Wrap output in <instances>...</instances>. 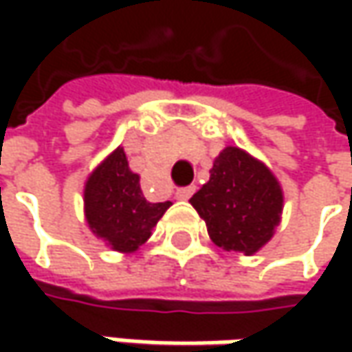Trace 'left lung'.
Segmentation results:
<instances>
[{"instance_id": "1", "label": "left lung", "mask_w": 352, "mask_h": 352, "mask_svg": "<svg viewBox=\"0 0 352 352\" xmlns=\"http://www.w3.org/2000/svg\"><path fill=\"white\" fill-rule=\"evenodd\" d=\"M139 180L119 146L89 174L84 188V213L89 229L119 252L141 249L170 208V201H148Z\"/></svg>"}]
</instances>
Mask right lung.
I'll return each mask as SVG.
<instances>
[{"label": "right lung", "mask_w": 352, "mask_h": 352, "mask_svg": "<svg viewBox=\"0 0 352 352\" xmlns=\"http://www.w3.org/2000/svg\"><path fill=\"white\" fill-rule=\"evenodd\" d=\"M190 204L217 247L254 254L274 235L284 197L270 170L245 151L227 146L213 162L210 182Z\"/></svg>", "instance_id": "right-lung-1"}]
</instances>
